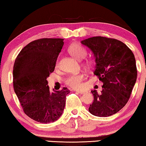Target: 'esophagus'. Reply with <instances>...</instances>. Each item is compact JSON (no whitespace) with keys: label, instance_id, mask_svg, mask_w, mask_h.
Instances as JSON below:
<instances>
[{"label":"esophagus","instance_id":"obj_1","mask_svg":"<svg viewBox=\"0 0 146 146\" xmlns=\"http://www.w3.org/2000/svg\"><path fill=\"white\" fill-rule=\"evenodd\" d=\"M76 93H78V94H84V93H85L84 91H76Z\"/></svg>","mask_w":146,"mask_h":146}]
</instances>
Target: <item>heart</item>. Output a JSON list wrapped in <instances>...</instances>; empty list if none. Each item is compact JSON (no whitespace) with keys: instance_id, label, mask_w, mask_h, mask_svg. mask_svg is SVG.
<instances>
[{"instance_id":"1","label":"heart","mask_w":146,"mask_h":146,"mask_svg":"<svg viewBox=\"0 0 146 146\" xmlns=\"http://www.w3.org/2000/svg\"><path fill=\"white\" fill-rule=\"evenodd\" d=\"M68 52L74 57L80 60L85 57L87 54V50L83 46L79 43H72L68 48ZM91 64L90 60H87L86 64L90 66ZM84 74L82 73H78L68 76L65 80V82L69 87L74 89V90H80L83 88V80H84Z\"/></svg>"}]
</instances>
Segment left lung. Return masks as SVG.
<instances>
[{
	"label": "left lung",
	"instance_id": "1",
	"mask_svg": "<svg viewBox=\"0 0 146 146\" xmlns=\"http://www.w3.org/2000/svg\"><path fill=\"white\" fill-rule=\"evenodd\" d=\"M81 43L94 54V74L103 84L101 94L96 90L91 92L94 99L89 111L99 117L113 115L125 106L136 82L134 54L124 43L111 38L93 37Z\"/></svg>",
	"mask_w": 146,
	"mask_h": 146
}]
</instances>
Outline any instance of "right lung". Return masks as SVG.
Wrapping results in <instances>:
<instances>
[{
    "mask_svg": "<svg viewBox=\"0 0 146 146\" xmlns=\"http://www.w3.org/2000/svg\"><path fill=\"white\" fill-rule=\"evenodd\" d=\"M64 39L43 38L24 47L16 58L13 68L14 92L24 113L41 123L57 120L64 111L70 90L50 92L47 78L55 68Z\"/></svg>",
    "mask_w": 146,
    "mask_h": 146,
    "instance_id": "1",
    "label": "right lung"
}]
</instances>
